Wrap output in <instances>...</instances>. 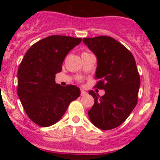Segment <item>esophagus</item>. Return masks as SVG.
Masks as SVG:
<instances>
[{
	"label": "esophagus",
	"mask_w": 160,
	"mask_h": 160,
	"mask_svg": "<svg viewBox=\"0 0 160 160\" xmlns=\"http://www.w3.org/2000/svg\"><path fill=\"white\" fill-rule=\"evenodd\" d=\"M80 94H81V96H85V95L88 94V92H86L83 90H80Z\"/></svg>",
	"instance_id": "esophagus-1"
}]
</instances>
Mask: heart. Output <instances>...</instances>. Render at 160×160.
Masks as SVG:
<instances>
[{"label":"heart","mask_w":160,"mask_h":160,"mask_svg":"<svg viewBox=\"0 0 160 160\" xmlns=\"http://www.w3.org/2000/svg\"><path fill=\"white\" fill-rule=\"evenodd\" d=\"M86 54H89V53H87V52H83L82 53L81 56H83V55H86Z\"/></svg>","instance_id":"heart-1"}]
</instances>
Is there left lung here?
Here are the masks:
<instances>
[{
    "label": "left lung",
    "instance_id": "left-lung-1",
    "mask_svg": "<svg viewBox=\"0 0 160 160\" xmlns=\"http://www.w3.org/2000/svg\"><path fill=\"white\" fill-rule=\"evenodd\" d=\"M83 42L98 59L95 78L98 82L95 88L105 91L100 97L90 90L94 104L88 111V116L97 128L112 129L126 120L138 101L140 77L135 58L111 37L84 38Z\"/></svg>",
    "mask_w": 160,
    "mask_h": 160
}]
</instances>
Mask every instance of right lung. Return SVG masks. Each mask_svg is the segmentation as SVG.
<instances>
[{
    "instance_id": "add662e5",
    "label": "right lung",
    "mask_w": 160,
    "mask_h": 160,
    "mask_svg": "<svg viewBox=\"0 0 160 160\" xmlns=\"http://www.w3.org/2000/svg\"><path fill=\"white\" fill-rule=\"evenodd\" d=\"M81 38L51 35L28 49L18 70V95L28 118L36 125L48 127L60 120L71 101L80 95L74 85L56 83L57 72L67 53Z\"/></svg>"
}]
</instances>
